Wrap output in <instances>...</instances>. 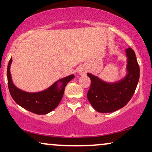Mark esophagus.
<instances>
[{
  "label": "esophagus",
  "instance_id": "esophagus-1",
  "mask_svg": "<svg viewBox=\"0 0 152 152\" xmlns=\"http://www.w3.org/2000/svg\"><path fill=\"white\" fill-rule=\"evenodd\" d=\"M86 72H87V69L86 66H81L78 68L77 73L79 75H81V76H82V75H84Z\"/></svg>",
  "mask_w": 152,
  "mask_h": 152
}]
</instances>
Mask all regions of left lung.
<instances>
[{"mask_svg": "<svg viewBox=\"0 0 152 152\" xmlns=\"http://www.w3.org/2000/svg\"><path fill=\"white\" fill-rule=\"evenodd\" d=\"M127 57V74L124 78L115 83H107L87 74L91 79V86L87 98L91 105L100 113H111L121 109L134 95L139 79V69L134 50L126 49Z\"/></svg>", "mask_w": 152, "mask_h": 152, "instance_id": "1", "label": "left lung"}]
</instances>
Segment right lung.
I'll use <instances>...</instances> for the list:
<instances>
[{
	"label": "right lung",
	"mask_w": 152,
	"mask_h": 152,
	"mask_svg": "<svg viewBox=\"0 0 152 152\" xmlns=\"http://www.w3.org/2000/svg\"><path fill=\"white\" fill-rule=\"evenodd\" d=\"M11 63L12 58L8 62L7 69L8 86L10 95L19 106L36 114H46L55 109L61 101L66 84L74 78V74L70 75L56 81L46 90L29 93L19 89L12 81L10 71ZM58 83L61 85H58Z\"/></svg>",
	"instance_id": "right-lung-1"
}]
</instances>
